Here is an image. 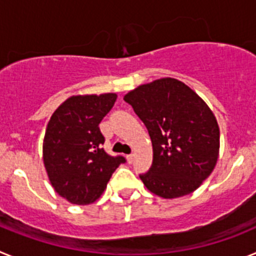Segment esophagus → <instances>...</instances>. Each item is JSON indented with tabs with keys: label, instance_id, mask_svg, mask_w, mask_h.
<instances>
[{
	"label": "esophagus",
	"instance_id": "obj_1",
	"mask_svg": "<svg viewBox=\"0 0 256 256\" xmlns=\"http://www.w3.org/2000/svg\"><path fill=\"white\" fill-rule=\"evenodd\" d=\"M133 159H134V155H133V154H130V155H126V162H130V164H132Z\"/></svg>",
	"mask_w": 256,
	"mask_h": 256
}]
</instances>
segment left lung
I'll return each instance as SVG.
<instances>
[{"label":"left lung","mask_w":256,"mask_h":256,"mask_svg":"<svg viewBox=\"0 0 256 256\" xmlns=\"http://www.w3.org/2000/svg\"><path fill=\"white\" fill-rule=\"evenodd\" d=\"M152 142V165L140 178L162 198L188 195L201 186L219 155V126L205 101L174 78L156 79L124 96Z\"/></svg>","instance_id":"8db88e82"}]
</instances>
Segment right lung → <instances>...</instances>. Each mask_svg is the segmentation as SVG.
Masks as SVG:
<instances>
[{
	"label": "right lung",
	"instance_id": "add662e5",
	"mask_svg": "<svg viewBox=\"0 0 256 256\" xmlns=\"http://www.w3.org/2000/svg\"><path fill=\"white\" fill-rule=\"evenodd\" d=\"M116 94H78L52 114L44 140V164L52 187L72 204L87 205L102 195L123 156H110L98 124Z\"/></svg>",
	"mask_w": 256,
	"mask_h": 256
}]
</instances>
